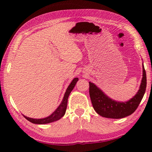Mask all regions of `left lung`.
<instances>
[{
    "label": "left lung",
    "mask_w": 152,
    "mask_h": 152,
    "mask_svg": "<svg viewBox=\"0 0 152 152\" xmlns=\"http://www.w3.org/2000/svg\"><path fill=\"white\" fill-rule=\"evenodd\" d=\"M147 80L143 64V78L140 89L132 99L126 102L114 101L107 96L92 82H89V94L94 109L101 116L110 119H121L132 115L137 109L145 94Z\"/></svg>",
    "instance_id": "8db88e82"
}]
</instances>
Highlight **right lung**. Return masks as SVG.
Here are the masks:
<instances>
[{
    "mask_svg": "<svg viewBox=\"0 0 152 152\" xmlns=\"http://www.w3.org/2000/svg\"><path fill=\"white\" fill-rule=\"evenodd\" d=\"M78 78H74L73 80L71 82L70 85L68 86V88L66 89V91L64 94V96L63 98V100L59 107L56 109V110L53 112L52 114L50 115L45 118H43V119H33V118L27 117L26 116H23L26 119H27L29 121L35 124H47V123H50L51 122H54L56 121H58L64 115H65L66 108H67V104H68V99L69 95H70V92L72 91L73 88L75 86L76 82H78Z\"/></svg>",
    "mask_w": 152,
    "mask_h": 152,
    "instance_id": "obj_1",
    "label": "right lung"
}]
</instances>
